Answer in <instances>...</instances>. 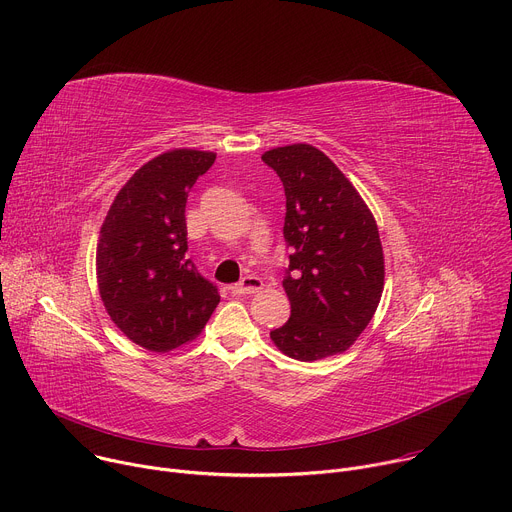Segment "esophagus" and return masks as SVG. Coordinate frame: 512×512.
Listing matches in <instances>:
<instances>
[{
  "label": "esophagus",
  "instance_id": "34e87169",
  "mask_svg": "<svg viewBox=\"0 0 512 512\" xmlns=\"http://www.w3.org/2000/svg\"><path fill=\"white\" fill-rule=\"evenodd\" d=\"M261 287H263V281L259 277L247 275V277H243V281L235 283L231 289H233V294H237V296H247V294H255V291H259Z\"/></svg>",
  "mask_w": 512,
  "mask_h": 512
}]
</instances>
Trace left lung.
I'll return each instance as SVG.
<instances>
[{"label":"left lung","instance_id":"obj_1","mask_svg":"<svg viewBox=\"0 0 512 512\" xmlns=\"http://www.w3.org/2000/svg\"><path fill=\"white\" fill-rule=\"evenodd\" d=\"M261 160L283 182V237L291 247L283 279L291 316L269 336L296 360L340 354L381 302L385 257L375 216L338 166L310 143L273 148Z\"/></svg>","mask_w":512,"mask_h":512}]
</instances>
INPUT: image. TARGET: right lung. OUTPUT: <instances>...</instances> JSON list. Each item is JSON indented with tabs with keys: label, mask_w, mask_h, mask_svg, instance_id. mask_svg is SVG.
I'll use <instances>...</instances> for the list:
<instances>
[{
	"label": "right lung",
	"mask_w": 512,
	"mask_h": 512,
	"mask_svg": "<svg viewBox=\"0 0 512 512\" xmlns=\"http://www.w3.org/2000/svg\"><path fill=\"white\" fill-rule=\"evenodd\" d=\"M216 160L170 150L117 192L97 243V283L113 324L137 346L170 352L194 340L221 302L186 257V198Z\"/></svg>",
	"instance_id": "1"
}]
</instances>
